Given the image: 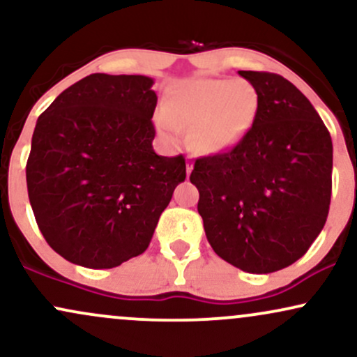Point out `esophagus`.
I'll list each match as a JSON object with an SVG mask.
<instances>
[{
    "label": "esophagus",
    "instance_id": "obj_1",
    "mask_svg": "<svg viewBox=\"0 0 357 357\" xmlns=\"http://www.w3.org/2000/svg\"><path fill=\"white\" fill-rule=\"evenodd\" d=\"M191 171H192V165H191V162H188V165H186V174L190 176Z\"/></svg>",
    "mask_w": 357,
    "mask_h": 357
}]
</instances>
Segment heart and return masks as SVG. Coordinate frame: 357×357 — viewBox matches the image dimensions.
<instances>
[{"mask_svg": "<svg viewBox=\"0 0 357 357\" xmlns=\"http://www.w3.org/2000/svg\"><path fill=\"white\" fill-rule=\"evenodd\" d=\"M257 110L258 93L250 82L198 79L179 84L154 122L167 144L178 146L183 130L198 151L220 154L247 136Z\"/></svg>", "mask_w": 357, "mask_h": 357, "instance_id": "heart-1", "label": "heart"}]
</instances>
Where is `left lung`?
<instances>
[{"label": "left lung", "instance_id": "1", "mask_svg": "<svg viewBox=\"0 0 357 357\" xmlns=\"http://www.w3.org/2000/svg\"><path fill=\"white\" fill-rule=\"evenodd\" d=\"M238 73L258 93L255 121L233 149L196 159L190 181L216 255L270 273L297 261L326 225L333 141L296 85L277 73Z\"/></svg>", "mask_w": 357, "mask_h": 357}]
</instances>
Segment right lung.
<instances>
[{"mask_svg":"<svg viewBox=\"0 0 357 357\" xmlns=\"http://www.w3.org/2000/svg\"><path fill=\"white\" fill-rule=\"evenodd\" d=\"M153 84L144 75L92 73L36 121L28 198L47 243L72 264L114 268L144 253L186 178L183 155L153 149Z\"/></svg>","mask_w":357,"mask_h":357,"instance_id":"add662e5","label":"right lung"}]
</instances>
